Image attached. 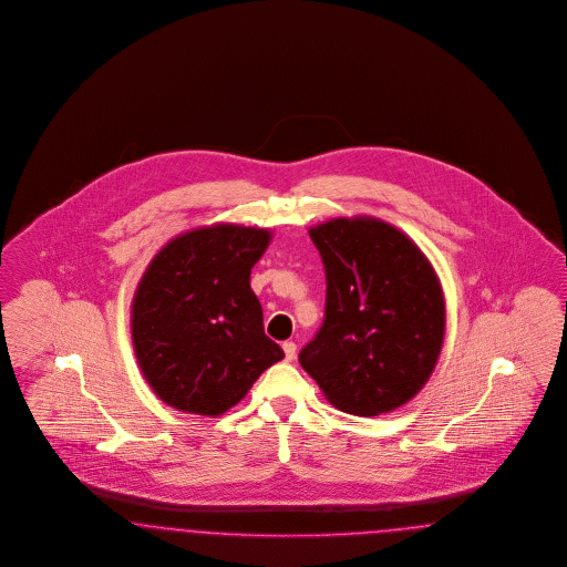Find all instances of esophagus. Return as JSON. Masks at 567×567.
I'll list each match as a JSON object with an SVG mask.
<instances>
[{"instance_id":"obj_1","label":"esophagus","mask_w":567,"mask_h":567,"mask_svg":"<svg viewBox=\"0 0 567 567\" xmlns=\"http://www.w3.org/2000/svg\"><path fill=\"white\" fill-rule=\"evenodd\" d=\"M282 350H285V359L291 363L295 359V354H297V346H295L293 341H285V343H282Z\"/></svg>"}]
</instances>
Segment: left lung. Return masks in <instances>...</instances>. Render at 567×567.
<instances>
[{
    "instance_id": "obj_1",
    "label": "left lung",
    "mask_w": 567,
    "mask_h": 567,
    "mask_svg": "<svg viewBox=\"0 0 567 567\" xmlns=\"http://www.w3.org/2000/svg\"><path fill=\"white\" fill-rule=\"evenodd\" d=\"M308 231L324 264L327 308L299 363L346 413L403 408L429 382L445 338V295L429 257L369 215Z\"/></svg>"
}]
</instances>
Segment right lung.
<instances>
[{
    "label": "right lung",
    "mask_w": 567,
    "mask_h": 567,
    "mask_svg": "<svg viewBox=\"0 0 567 567\" xmlns=\"http://www.w3.org/2000/svg\"><path fill=\"white\" fill-rule=\"evenodd\" d=\"M270 243L268 227H194L145 268L131 333L143 378L168 408L217 417L285 359L264 333V310L250 289V268Z\"/></svg>",
    "instance_id": "add662e5"
}]
</instances>
